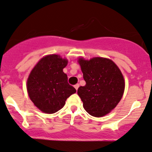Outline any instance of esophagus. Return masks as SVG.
<instances>
[{"mask_svg":"<svg viewBox=\"0 0 152 152\" xmlns=\"http://www.w3.org/2000/svg\"><path fill=\"white\" fill-rule=\"evenodd\" d=\"M79 84H76V85H74L75 89H76V90H78V88H79Z\"/></svg>","mask_w":152,"mask_h":152,"instance_id":"obj_1","label":"esophagus"}]
</instances>
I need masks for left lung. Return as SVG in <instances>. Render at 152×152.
I'll return each mask as SVG.
<instances>
[{
    "label": "left lung",
    "instance_id": "1",
    "mask_svg": "<svg viewBox=\"0 0 152 152\" xmlns=\"http://www.w3.org/2000/svg\"><path fill=\"white\" fill-rule=\"evenodd\" d=\"M85 86L77 93L85 110L94 117H102L117 106L124 92L125 82L121 72L112 60L95 57L79 59Z\"/></svg>",
    "mask_w": 152,
    "mask_h": 152
}]
</instances>
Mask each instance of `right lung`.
I'll list each match as a JSON object with an SVG mask.
<instances>
[{
    "label": "right lung",
    "instance_id": "1",
    "mask_svg": "<svg viewBox=\"0 0 152 152\" xmlns=\"http://www.w3.org/2000/svg\"><path fill=\"white\" fill-rule=\"evenodd\" d=\"M67 60L56 54L42 58L31 72L27 91L34 105L45 113H54L65 104L67 98L76 92L67 82L63 68Z\"/></svg>",
    "mask_w": 152,
    "mask_h": 152
}]
</instances>
